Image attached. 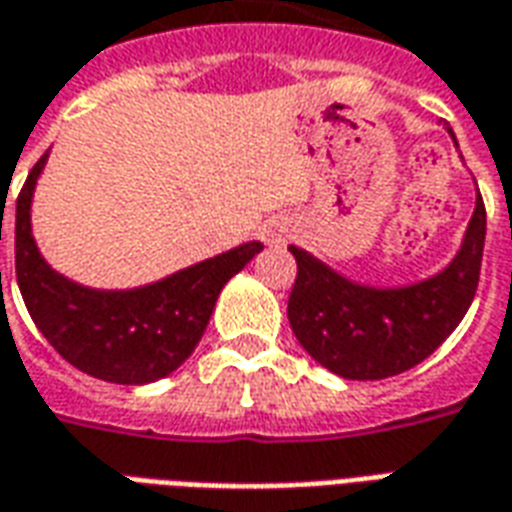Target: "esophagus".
Masks as SVG:
<instances>
[{"label":"esophagus","instance_id":"34e87169","mask_svg":"<svg viewBox=\"0 0 512 512\" xmlns=\"http://www.w3.org/2000/svg\"><path fill=\"white\" fill-rule=\"evenodd\" d=\"M290 233H293V230H290L288 222H271V224H266V227H263V241H266V244H271V246H279V244H285V241H288Z\"/></svg>","mask_w":512,"mask_h":512}]
</instances>
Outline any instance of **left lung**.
<instances>
[{"mask_svg":"<svg viewBox=\"0 0 512 512\" xmlns=\"http://www.w3.org/2000/svg\"><path fill=\"white\" fill-rule=\"evenodd\" d=\"M450 131V128H447ZM455 139V134L450 131ZM485 205L477 194L472 222L452 263L406 288H367L290 246L296 282L288 321L304 351L337 376L381 381L425 362L463 321L480 282Z\"/></svg>","mask_w":512,"mask_h":512,"instance_id":"8db88e82","label":"left lung"}]
</instances>
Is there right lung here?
<instances>
[{
    "label": "right lung",
    "mask_w": 512,
    "mask_h": 512,
    "mask_svg": "<svg viewBox=\"0 0 512 512\" xmlns=\"http://www.w3.org/2000/svg\"><path fill=\"white\" fill-rule=\"evenodd\" d=\"M49 153L16 200V279L32 321L54 351L112 384H150L178 370L200 343L219 293L263 249L249 241L134 290H93L57 274L32 238L29 205ZM2 241V222H0Z\"/></svg>",
    "instance_id": "1"
}]
</instances>
